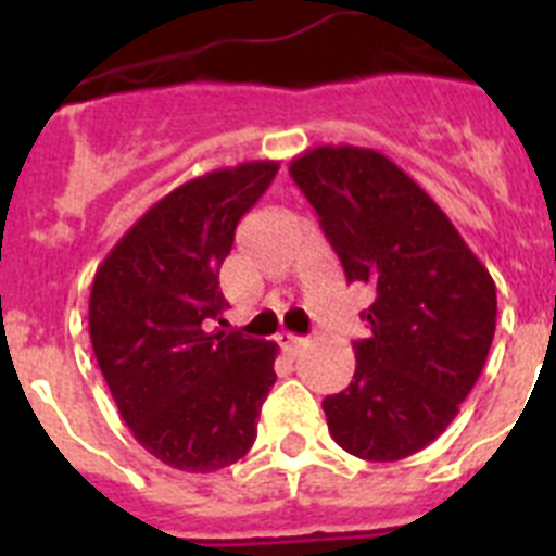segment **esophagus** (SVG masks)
Returning a JSON list of instances; mask_svg holds the SVG:
<instances>
[{"mask_svg": "<svg viewBox=\"0 0 556 556\" xmlns=\"http://www.w3.org/2000/svg\"><path fill=\"white\" fill-rule=\"evenodd\" d=\"M278 345L283 348V351L287 353H301V348L306 345V339L303 337H298V333H289V331H283V333H278Z\"/></svg>", "mask_w": 556, "mask_h": 556, "instance_id": "esophagus-1", "label": "esophagus"}]
</instances>
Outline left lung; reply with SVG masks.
<instances>
[{
	"label": "left lung",
	"instance_id": "1",
	"mask_svg": "<svg viewBox=\"0 0 556 556\" xmlns=\"http://www.w3.org/2000/svg\"><path fill=\"white\" fill-rule=\"evenodd\" d=\"M289 175L320 217L348 283L372 289L348 390L328 431L348 454L395 462L448 429L495 333V283L443 208L387 155L314 147Z\"/></svg>",
	"mask_w": 556,
	"mask_h": 556
}]
</instances>
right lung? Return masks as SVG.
I'll list each match as a JSON object with an SVG mask.
<instances>
[{
  "label": "right lung",
  "mask_w": 556,
  "mask_h": 556,
  "mask_svg": "<svg viewBox=\"0 0 556 556\" xmlns=\"http://www.w3.org/2000/svg\"><path fill=\"white\" fill-rule=\"evenodd\" d=\"M275 161L208 172L169 191L100 264L88 303L97 365L132 437L169 468L211 473L250 451L275 384V345L211 331L219 267Z\"/></svg>",
  "instance_id": "add662e5"
}]
</instances>
